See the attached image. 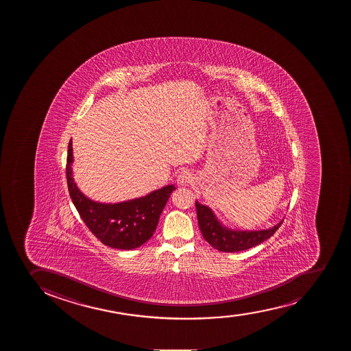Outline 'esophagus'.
<instances>
[{
    "label": "esophagus",
    "instance_id": "obj_1",
    "mask_svg": "<svg viewBox=\"0 0 351 351\" xmlns=\"http://www.w3.org/2000/svg\"><path fill=\"white\" fill-rule=\"evenodd\" d=\"M192 181V175L189 170H183L181 173H178L176 178V182L180 186H186L190 184Z\"/></svg>",
    "mask_w": 351,
    "mask_h": 351
}]
</instances>
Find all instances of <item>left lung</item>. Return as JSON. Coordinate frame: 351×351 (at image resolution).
<instances>
[{
	"mask_svg": "<svg viewBox=\"0 0 351 351\" xmlns=\"http://www.w3.org/2000/svg\"><path fill=\"white\" fill-rule=\"evenodd\" d=\"M195 207L202 237L210 246L226 253H234L257 246L274 236L284 221V219H281L280 222L269 229L236 230L223 224L209 206L202 205L197 200Z\"/></svg>",
	"mask_w": 351,
	"mask_h": 351,
	"instance_id": "8db88e82",
	"label": "left lung"
}]
</instances>
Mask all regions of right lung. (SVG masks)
<instances>
[{
  "instance_id": "right-lung-1",
  "label": "right lung",
  "mask_w": 351,
  "mask_h": 351,
  "mask_svg": "<svg viewBox=\"0 0 351 351\" xmlns=\"http://www.w3.org/2000/svg\"><path fill=\"white\" fill-rule=\"evenodd\" d=\"M72 139L67 152L66 178L70 197L86 226L97 239L117 250H130L142 246L153 236L160 215L175 185H167L149 195L127 202L105 204L88 198L74 182Z\"/></svg>"
}]
</instances>
